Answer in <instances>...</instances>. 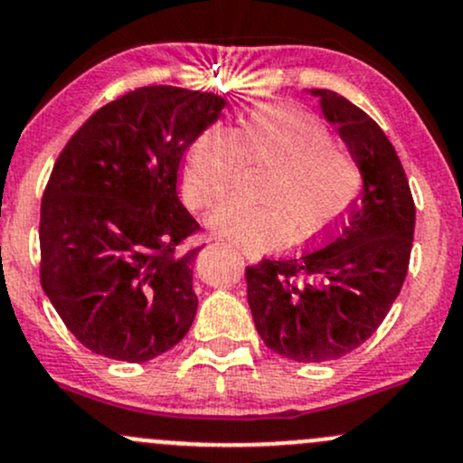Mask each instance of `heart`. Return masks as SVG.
I'll return each instance as SVG.
<instances>
[{
	"instance_id": "1",
	"label": "heart",
	"mask_w": 463,
	"mask_h": 463,
	"mask_svg": "<svg viewBox=\"0 0 463 463\" xmlns=\"http://www.w3.org/2000/svg\"><path fill=\"white\" fill-rule=\"evenodd\" d=\"M241 166L269 170L257 197L261 203L226 199L206 217L219 237L252 250L310 244L328 235L362 191V168L335 146L319 117L295 106H261L228 130L211 126L184 155L179 188L194 211L213 206L232 188Z\"/></svg>"
}]
</instances>
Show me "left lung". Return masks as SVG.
I'll use <instances>...</instances> for the list:
<instances>
[{
  "label": "left lung",
  "mask_w": 463,
  "mask_h": 463,
  "mask_svg": "<svg viewBox=\"0 0 463 463\" xmlns=\"http://www.w3.org/2000/svg\"><path fill=\"white\" fill-rule=\"evenodd\" d=\"M306 92L362 168V197L324 246L248 266L246 286L266 346L293 362L319 364L362 346L391 310L411 261L415 202L374 119L335 90Z\"/></svg>",
  "instance_id": "8db88e82"
}]
</instances>
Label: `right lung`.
<instances>
[{"label": "right lung", "instance_id": "1", "mask_svg": "<svg viewBox=\"0 0 463 463\" xmlns=\"http://www.w3.org/2000/svg\"><path fill=\"white\" fill-rule=\"evenodd\" d=\"M226 101L146 86L77 130L42 199V288L95 354L142 364L186 337L197 313L193 260L177 246L199 223L177 197L184 155Z\"/></svg>", "mask_w": 463, "mask_h": 463}]
</instances>
